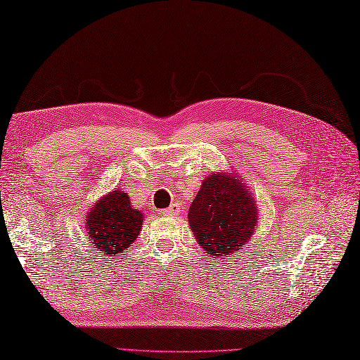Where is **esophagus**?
Instances as JSON below:
<instances>
[{
    "label": "esophagus",
    "instance_id": "34e87169",
    "mask_svg": "<svg viewBox=\"0 0 360 360\" xmlns=\"http://www.w3.org/2000/svg\"><path fill=\"white\" fill-rule=\"evenodd\" d=\"M162 213H165L166 216H177V214L181 213V208H180L179 203H172V205L169 207V208H166Z\"/></svg>",
    "mask_w": 360,
    "mask_h": 360
}]
</instances>
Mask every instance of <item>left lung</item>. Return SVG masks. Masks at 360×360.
Instances as JSON below:
<instances>
[{"label": "left lung", "instance_id": "8db88e82", "mask_svg": "<svg viewBox=\"0 0 360 360\" xmlns=\"http://www.w3.org/2000/svg\"><path fill=\"white\" fill-rule=\"evenodd\" d=\"M195 241L213 259H226L246 246L257 229V203L236 175L212 174L202 181L188 212Z\"/></svg>", "mask_w": 360, "mask_h": 360}]
</instances>
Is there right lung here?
<instances>
[{
    "label": "right lung",
    "mask_w": 360,
    "mask_h": 360,
    "mask_svg": "<svg viewBox=\"0 0 360 360\" xmlns=\"http://www.w3.org/2000/svg\"><path fill=\"white\" fill-rule=\"evenodd\" d=\"M142 219L144 214L131 207L128 194L114 189L96 202L87 213V240L101 257H124L125 250L138 238Z\"/></svg>",
    "instance_id": "1"
}]
</instances>
